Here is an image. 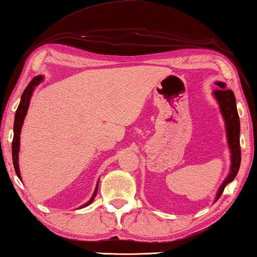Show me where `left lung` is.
Instances as JSON below:
<instances>
[{
  "instance_id": "1",
  "label": "left lung",
  "mask_w": 257,
  "mask_h": 257,
  "mask_svg": "<svg viewBox=\"0 0 257 257\" xmlns=\"http://www.w3.org/2000/svg\"><path fill=\"white\" fill-rule=\"evenodd\" d=\"M220 89L213 91V97L217 100L220 112H221L222 118L224 120V127H226V136L228 148L230 150V170L227 177L220 185L219 190L215 194L214 202H217L220 196H221L224 187L227 184L232 182L237 176L238 170L240 167V145H239V136H240V121L239 116H238L237 106H236V98L235 94L230 89H227V84L224 82L217 81L214 82Z\"/></svg>"
}]
</instances>
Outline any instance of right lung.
Listing matches in <instances>:
<instances>
[{"instance_id":"obj_1","label":"right lung","mask_w":257,"mask_h":257,"mask_svg":"<svg viewBox=\"0 0 257 257\" xmlns=\"http://www.w3.org/2000/svg\"><path fill=\"white\" fill-rule=\"evenodd\" d=\"M44 81V76L43 75H37L30 81V83L27 85V88L25 89L24 93L21 96V100L19 106H18V109L16 111V116H15V124H13V142H12V160H13V166H15V170L17 176L21 179V175H20V168H19V151H20V133H21V128H22V124L25 121V117L27 115V111H28L29 108V103H30V99L31 96H33L34 90L36 87ZM98 184L99 181L96 185V188H94V192L87 203H84L83 205H81L79 209L84 208V206H88L89 204L92 203V201L94 200V197L97 195V191H98Z\"/></svg>"}]
</instances>
